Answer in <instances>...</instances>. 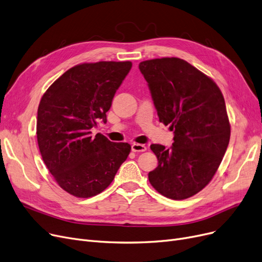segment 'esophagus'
Returning a JSON list of instances; mask_svg holds the SVG:
<instances>
[{"mask_svg": "<svg viewBox=\"0 0 262 262\" xmlns=\"http://www.w3.org/2000/svg\"><path fill=\"white\" fill-rule=\"evenodd\" d=\"M132 151L133 152H144V151H146V146L144 144H140V143H133Z\"/></svg>", "mask_w": 262, "mask_h": 262, "instance_id": "34e87169", "label": "esophagus"}]
</instances>
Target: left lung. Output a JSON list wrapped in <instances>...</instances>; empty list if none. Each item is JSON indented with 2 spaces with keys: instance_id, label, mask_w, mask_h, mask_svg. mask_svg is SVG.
Masks as SVG:
<instances>
[{
  "instance_id": "left-lung-1",
  "label": "left lung",
  "mask_w": 262,
  "mask_h": 262,
  "mask_svg": "<svg viewBox=\"0 0 262 262\" xmlns=\"http://www.w3.org/2000/svg\"><path fill=\"white\" fill-rule=\"evenodd\" d=\"M139 70L159 122L174 134L169 149L151 144L158 166L149 172V181L167 198H189L210 183L229 144L224 96L210 77L179 58L143 61Z\"/></svg>"
}]
</instances>
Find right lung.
<instances>
[{
  "mask_svg": "<svg viewBox=\"0 0 262 262\" xmlns=\"http://www.w3.org/2000/svg\"><path fill=\"white\" fill-rule=\"evenodd\" d=\"M132 62L83 63L65 72L42 95L36 135L45 165L68 194L89 198L105 190L126 161L132 146L92 136L106 123L113 96Z\"/></svg>",
  "mask_w": 262,
  "mask_h": 262,
  "instance_id": "1",
  "label": "right lung"
}]
</instances>
